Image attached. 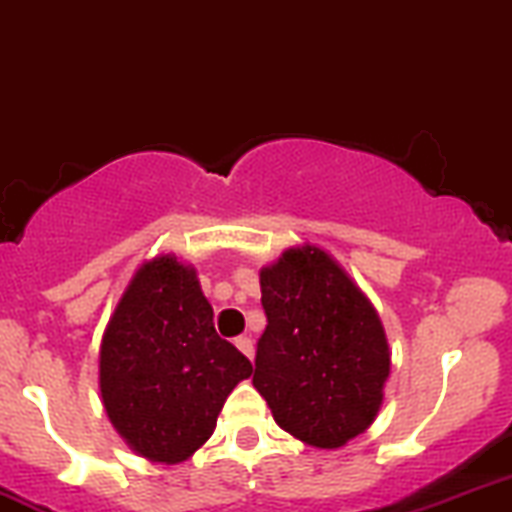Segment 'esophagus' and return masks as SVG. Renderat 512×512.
I'll return each mask as SVG.
<instances>
[{"label": "esophagus", "mask_w": 512, "mask_h": 512, "mask_svg": "<svg viewBox=\"0 0 512 512\" xmlns=\"http://www.w3.org/2000/svg\"><path fill=\"white\" fill-rule=\"evenodd\" d=\"M235 347L240 349V352L245 354L247 359L252 361V356H255V344H252V339H250V337H240V339H235Z\"/></svg>", "instance_id": "34e87169"}]
</instances>
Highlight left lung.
Masks as SVG:
<instances>
[{
	"mask_svg": "<svg viewBox=\"0 0 512 512\" xmlns=\"http://www.w3.org/2000/svg\"><path fill=\"white\" fill-rule=\"evenodd\" d=\"M267 329L252 384L282 431L319 451L347 446L379 416L391 374L371 299L324 247H287L260 270Z\"/></svg>",
	"mask_w": 512,
	"mask_h": 512,
	"instance_id": "obj_1",
	"label": "left lung"
}]
</instances>
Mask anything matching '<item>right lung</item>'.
Masks as SVG:
<instances>
[{"mask_svg": "<svg viewBox=\"0 0 512 512\" xmlns=\"http://www.w3.org/2000/svg\"><path fill=\"white\" fill-rule=\"evenodd\" d=\"M252 364L218 337L198 272L173 252L143 262L101 337L98 389L108 421L136 456L188 461L218 426Z\"/></svg>", "mask_w": 512, "mask_h": 512, "instance_id": "obj_1", "label": "right lung"}]
</instances>
